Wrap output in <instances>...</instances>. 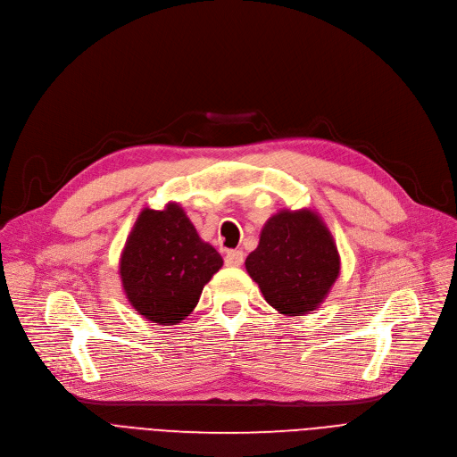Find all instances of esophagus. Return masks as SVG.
I'll return each instance as SVG.
<instances>
[{
  "mask_svg": "<svg viewBox=\"0 0 457 457\" xmlns=\"http://www.w3.org/2000/svg\"><path fill=\"white\" fill-rule=\"evenodd\" d=\"M226 266H242L244 262V253L240 250H233V252H228L226 255Z\"/></svg>",
  "mask_w": 457,
  "mask_h": 457,
  "instance_id": "1",
  "label": "esophagus"
}]
</instances>
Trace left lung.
Here are the masks:
<instances>
[{"label": "left lung", "instance_id": "8db88e82", "mask_svg": "<svg viewBox=\"0 0 457 457\" xmlns=\"http://www.w3.org/2000/svg\"><path fill=\"white\" fill-rule=\"evenodd\" d=\"M339 253L326 226L312 212L271 217L245 270L264 299L284 315H303L329 292L339 275Z\"/></svg>", "mask_w": 457, "mask_h": 457}]
</instances>
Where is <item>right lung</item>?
Here are the masks:
<instances>
[{
  "mask_svg": "<svg viewBox=\"0 0 457 457\" xmlns=\"http://www.w3.org/2000/svg\"><path fill=\"white\" fill-rule=\"evenodd\" d=\"M177 204L144 210L123 247L120 275L129 303L147 320L170 326L196 306L202 287L222 266Z\"/></svg>",
  "mask_w": 457,
  "mask_h": 457,
  "instance_id": "right-lung-1",
  "label": "right lung"
}]
</instances>
